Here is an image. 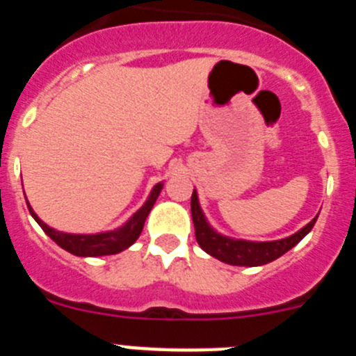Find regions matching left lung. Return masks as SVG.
Instances as JSON below:
<instances>
[{"mask_svg":"<svg viewBox=\"0 0 356 356\" xmlns=\"http://www.w3.org/2000/svg\"><path fill=\"white\" fill-rule=\"evenodd\" d=\"M191 212H193L194 229H196V241L201 246V250L212 254L213 259L229 264V266L246 267L264 266V264H269L273 260L280 259L282 254L292 250L314 228V225L317 221V217H314L312 221L308 222L307 226H303L300 232H296L294 235H291V237L269 242H253L238 241V238H229L221 234H217L216 229L209 225L205 213L201 210L196 191H194L193 197H191Z\"/></svg>","mask_w":356,"mask_h":356,"instance_id":"left-lung-1","label":"left lung"}]
</instances>
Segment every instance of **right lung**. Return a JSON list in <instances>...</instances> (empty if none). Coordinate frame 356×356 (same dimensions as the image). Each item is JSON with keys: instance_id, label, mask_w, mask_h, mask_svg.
I'll return each mask as SVG.
<instances>
[{"instance_id": "right-lung-1", "label": "right lung", "mask_w": 356, "mask_h": 356, "mask_svg": "<svg viewBox=\"0 0 356 356\" xmlns=\"http://www.w3.org/2000/svg\"><path fill=\"white\" fill-rule=\"evenodd\" d=\"M163 184H156L153 191L147 196L146 203L140 207L134 216L128 219L127 222L119 228L112 229V232H102V234H64L58 229H53L44 221H40L39 216L33 212V209L28 203V210H30L31 217L39 222L40 228L44 229V234L58 244L62 250L69 251V253L76 254V257H103V254H115L130 248L137 238H139L140 232L144 228V221H146L147 213L151 212L153 205H155L156 197H159L160 191H162Z\"/></svg>"}]
</instances>
